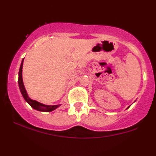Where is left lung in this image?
Instances as JSON below:
<instances>
[{"instance_id":"obj_1","label":"left lung","mask_w":156,"mask_h":156,"mask_svg":"<svg viewBox=\"0 0 156 156\" xmlns=\"http://www.w3.org/2000/svg\"><path fill=\"white\" fill-rule=\"evenodd\" d=\"M130 106H131V105H130ZM130 106H129V107H130ZM129 107H128L127 108H126V109H128V108H129Z\"/></svg>"}]
</instances>
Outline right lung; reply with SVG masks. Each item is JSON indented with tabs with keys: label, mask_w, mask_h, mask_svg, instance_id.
I'll return each instance as SVG.
<instances>
[{
	"label": "right lung",
	"mask_w": 156,
	"mask_h": 156,
	"mask_svg": "<svg viewBox=\"0 0 156 156\" xmlns=\"http://www.w3.org/2000/svg\"><path fill=\"white\" fill-rule=\"evenodd\" d=\"M23 61H24V58L22 60V62H21L19 72H18V86H19L20 91L21 92V94H22L23 97L24 98L25 101L27 102V103L30 105V106L33 108V109H36L37 111H39V112H52V111L55 110L57 109L58 107H60L61 104L60 105H44L43 103H41L38 101H36L35 100H32L29 97L27 92L26 91L24 83H23Z\"/></svg>",
	"instance_id": "obj_1"
}]
</instances>
